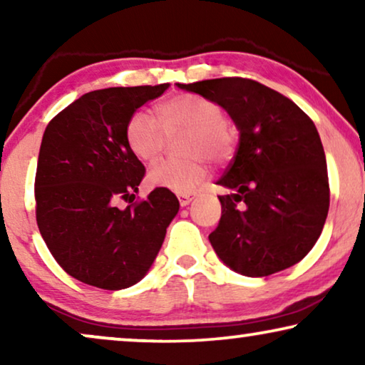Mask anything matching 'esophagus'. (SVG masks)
Returning <instances> with one entry per match:
<instances>
[{
    "mask_svg": "<svg viewBox=\"0 0 365 365\" xmlns=\"http://www.w3.org/2000/svg\"><path fill=\"white\" fill-rule=\"evenodd\" d=\"M194 197H196V196H194V194H179V196H178V199H179V204H181L182 207H184V206H187V204L191 202Z\"/></svg>",
    "mask_w": 365,
    "mask_h": 365,
    "instance_id": "obj_1",
    "label": "esophagus"
}]
</instances>
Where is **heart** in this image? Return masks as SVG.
<instances>
[{
    "label": "heart",
    "instance_id": "b5f03b06",
    "mask_svg": "<svg viewBox=\"0 0 365 365\" xmlns=\"http://www.w3.org/2000/svg\"><path fill=\"white\" fill-rule=\"evenodd\" d=\"M158 121L146 113H134L128 119L124 138L128 149L141 163H154L166 146V136H176L181 158L166 159L148 174L153 187H163L176 194H189L207 178V158L226 163L236 149V131L224 119L216 101L181 94L158 106Z\"/></svg>",
    "mask_w": 365,
    "mask_h": 365
}]
</instances>
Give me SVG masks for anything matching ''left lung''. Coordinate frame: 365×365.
<instances>
[{"label": "left lung", "instance_id": "left-lung-1", "mask_svg": "<svg viewBox=\"0 0 365 365\" xmlns=\"http://www.w3.org/2000/svg\"><path fill=\"white\" fill-rule=\"evenodd\" d=\"M216 101L239 129L219 179L222 214L209 234L219 259L249 277L271 276L307 256L329 211L326 154L312 119L296 103L247 78L178 84Z\"/></svg>", "mask_w": 365, "mask_h": 365}]
</instances>
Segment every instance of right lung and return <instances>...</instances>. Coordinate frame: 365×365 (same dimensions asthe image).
<instances>
[{
    "mask_svg": "<svg viewBox=\"0 0 365 365\" xmlns=\"http://www.w3.org/2000/svg\"><path fill=\"white\" fill-rule=\"evenodd\" d=\"M168 88L86 93L43 134L34 179L39 232L59 266L88 286L119 291L141 281L179 211L178 197L163 187L133 202L146 169L124 138L136 109ZM119 198L130 206L119 210Z\"/></svg>",
    "mask_w": 365,
    "mask_h": 365,
    "instance_id": "right-lung-1",
    "label": "right lung"
}]
</instances>
